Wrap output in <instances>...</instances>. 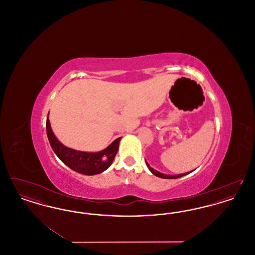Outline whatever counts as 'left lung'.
Returning <instances> with one entry per match:
<instances>
[{
	"instance_id": "obj_1",
	"label": "left lung",
	"mask_w": 255,
	"mask_h": 255,
	"mask_svg": "<svg viewBox=\"0 0 255 255\" xmlns=\"http://www.w3.org/2000/svg\"><path fill=\"white\" fill-rule=\"evenodd\" d=\"M146 164H147V166H148V168L149 170L154 174V175H156L157 177L158 178H162V179H177V178H181L182 176H185V175H187V174H189V173H185V174H181V175H176V176H170V175H164V174H162V173H159L158 171H156V170L153 169L152 167H150V165L146 162Z\"/></svg>"
}]
</instances>
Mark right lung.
Here are the masks:
<instances>
[{
  "instance_id": "1",
  "label": "right lung",
  "mask_w": 255,
  "mask_h": 255,
  "mask_svg": "<svg viewBox=\"0 0 255 255\" xmlns=\"http://www.w3.org/2000/svg\"><path fill=\"white\" fill-rule=\"evenodd\" d=\"M46 127L50 146L61 161L73 171L89 176L99 174L110 167L119 151L120 141L122 139V137L117 138L105 150L98 153H86L68 148L59 142L52 133L49 118L47 119Z\"/></svg>"
}]
</instances>
